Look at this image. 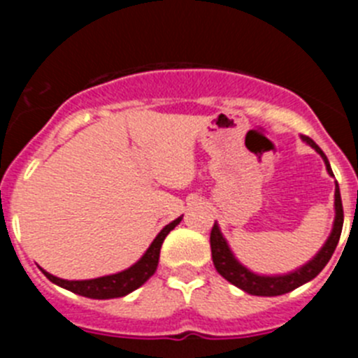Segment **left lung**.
Listing matches in <instances>:
<instances>
[{
	"mask_svg": "<svg viewBox=\"0 0 358 358\" xmlns=\"http://www.w3.org/2000/svg\"><path fill=\"white\" fill-rule=\"evenodd\" d=\"M303 141L310 145L312 148L321 154V157L327 163V170L330 176H334L330 169V163H328L324 152L315 145L314 140H310L308 136H301ZM343 222H344V211H343V201H341V192L339 186H335V222L334 229H331L330 238L327 240V243L322 245L321 251L317 252L314 260H310L308 264L303 265L301 268H297L294 273L285 274V276H258V274L251 273L249 268L243 267L242 264H238L233 252L227 248V242L224 240L222 233L218 229L217 224H213L210 235V245H211V258H213V265L217 268V273L222 278H226L229 283H233L238 289L245 290L248 294L252 296H281V294H287L290 290L301 287L306 281L314 280L319 273H321L324 265L330 262L331 255H334L337 243L341 238V231H343Z\"/></svg>",
	"mask_w": 358,
	"mask_h": 358,
	"instance_id": "1",
	"label": "left lung"
}]
</instances>
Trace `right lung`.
Instances as JSON below:
<instances>
[{"mask_svg": "<svg viewBox=\"0 0 358 358\" xmlns=\"http://www.w3.org/2000/svg\"><path fill=\"white\" fill-rule=\"evenodd\" d=\"M181 218H176L173 222H170L169 226H164L161 229L159 235L154 238V242L150 243V248L147 249L143 256H141L140 262H136L132 267H129L127 271H122L118 274H110V276H102L96 278V280H84V281H68L61 280V278L53 276V274L43 271V274L48 278L50 281H53L55 285L62 287V289H68L71 292L78 294V296L91 297V299H110V297H122L127 296L129 292L136 290L138 287H141L152 274L156 273L157 262H159V251L161 245H163V240L166 238L170 231L181 222Z\"/></svg>", "mask_w": 358, "mask_h": 358, "instance_id": "right-lung-1", "label": "right lung"}]
</instances>
